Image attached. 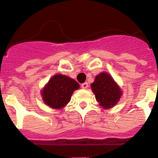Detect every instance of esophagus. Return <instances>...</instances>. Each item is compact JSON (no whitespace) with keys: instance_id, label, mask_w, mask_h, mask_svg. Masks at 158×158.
Returning <instances> with one entry per match:
<instances>
[{"instance_id":"1","label":"esophagus","mask_w":158,"mask_h":158,"mask_svg":"<svg viewBox=\"0 0 158 158\" xmlns=\"http://www.w3.org/2000/svg\"><path fill=\"white\" fill-rule=\"evenodd\" d=\"M81 88L83 89H87L88 88V83H83L81 84Z\"/></svg>"}]
</instances>
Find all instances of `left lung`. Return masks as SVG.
I'll return each instance as SVG.
<instances>
[{
  "instance_id": "1",
  "label": "left lung",
  "mask_w": 158,
  "mask_h": 158,
  "mask_svg": "<svg viewBox=\"0 0 158 158\" xmlns=\"http://www.w3.org/2000/svg\"><path fill=\"white\" fill-rule=\"evenodd\" d=\"M91 88L96 99L103 109L114 107L121 98V89L108 73L101 72L97 75Z\"/></svg>"
}]
</instances>
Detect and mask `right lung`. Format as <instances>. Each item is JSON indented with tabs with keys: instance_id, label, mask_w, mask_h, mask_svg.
Listing matches in <instances>:
<instances>
[{
	"instance_id": "obj_1",
	"label": "right lung",
	"mask_w": 158,
	"mask_h": 158,
	"mask_svg": "<svg viewBox=\"0 0 158 158\" xmlns=\"http://www.w3.org/2000/svg\"><path fill=\"white\" fill-rule=\"evenodd\" d=\"M75 79L63 75H55L41 91L43 101L52 109L63 108L70 101L73 92L79 89Z\"/></svg>"
}]
</instances>
